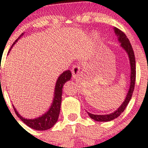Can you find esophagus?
Returning <instances> with one entry per match:
<instances>
[{
    "mask_svg": "<svg viewBox=\"0 0 148 148\" xmlns=\"http://www.w3.org/2000/svg\"><path fill=\"white\" fill-rule=\"evenodd\" d=\"M80 72V67L78 64H74L73 65L72 69V76L74 79H76V76L79 75Z\"/></svg>",
    "mask_w": 148,
    "mask_h": 148,
    "instance_id": "34e87169",
    "label": "esophagus"
}]
</instances>
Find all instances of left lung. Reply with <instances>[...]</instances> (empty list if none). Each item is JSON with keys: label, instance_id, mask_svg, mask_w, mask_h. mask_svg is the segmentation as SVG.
Returning a JSON list of instances; mask_svg holds the SVG:
<instances>
[{"label": "left lung", "instance_id": "obj_1", "mask_svg": "<svg viewBox=\"0 0 148 148\" xmlns=\"http://www.w3.org/2000/svg\"><path fill=\"white\" fill-rule=\"evenodd\" d=\"M115 33L118 37V40L121 43V47L126 51L127 53H128L129 58H130V65H131V82H130V87L128 93H127L126 99L125 101L123 103L119 108H118L117 111H115L111 114L108 115H94L92 113H88V115H90L91 118L95 120V121L98 122H108L111 121V120H114L115 118H118L120 116L123 112L125 111V108H126L127 104L130 102L131 98H132V93H133L134 90V86H135V81H136V60L135 56H134V50L132 49V45H131L130 40L127 38L125 33H123L122 30L117 28H114Z\"/></svg>", "mask_w": 148, "mask_h": 148}]
</instances>
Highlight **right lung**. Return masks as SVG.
<instances>
[{
	"instance_id": "add662e5",
	"label": "right lung",
	"mask_w": 148,
	"mask_h": 148,
	"mask_svg": "<svg viewBox=\"0 0 148 148\" xmlns=\"http://www.w3.org/2000/svg\"><path fill=\"white\" fill-rule=\"evenodd\" d=\"M23 33H22L19 37L15 40V42L12 44L11 46V48L10 49L9 51L11 50L12 47L14 46V45L17 42L18 39L23 35ZM72 76V73H71L70 70H67L64 72L60 76H59L56 81V84L55 88V92H54V98L53 101V103L51 106L50 108L45 114L42 115L40 118L36 119H33V120H29V119H25L23 117L18 113L16 111V108H14V106L13 108H14L15 113L16 115L23 121L25 125H28L30 128L33 129L35 130H47L51 128V127L56 123L58 119L59 114H60V105H61V101H62V87L63 85L66 81H69L71 79Z\"/></svg>"
}]
</instances>
